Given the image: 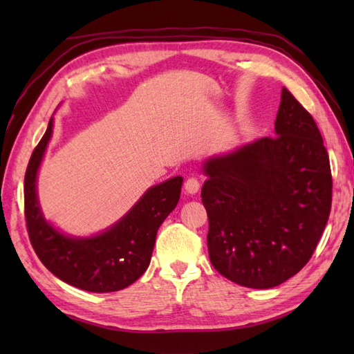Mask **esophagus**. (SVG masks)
Returning a JSON list of instances; mask_svg holds the SVG:
<instances>
[{
  "instance_id": "esophagus-1",
  "label": "esophagus",
  "mask_w": 354,
  "mask_h": 354,
  "mask_svg": "<svg viewBox=\"0 0 354 354\" xmlns=\"http://www.w3.org/2000/svg\"><path fill=\"white\" fill-rule=\"evenodd\" d=\"M184 190L189 194H196L199 192V181L196 178H189L184 184Z\"/></svg>"
}]
</instances>
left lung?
<instances>
[{
	"mask_svg": "<svg viewBox=\"0 0 354 354\" xmlns=\"http://www.w3.org/2000/svg\"><path fill=\"white\" fill-rule=\"evenodd\" d=\"M202 169L208 255L217 272L252 289L299 272L328 221L332 171L318 126L295 97L281 89L275 137L209 158Z\"/></svg>",
	"mask_w": 354,
	"mask_h": 354,
	"instance_id": "1",
	"label": "left lung"
}]
</instances>
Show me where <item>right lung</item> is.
I'll use <instances>...</instances> for the list:
<instances>
[{"mask_svg":"<svg viewBox=\"0 0 354 354\" xmlns=\"http://www.w3.org/2000/svg\"><path fill=\"white\" fill-rule=\"evenodd\" d=\"M51 133L53 117L26 170L24 208L30 242L42 265L74 288L97 293L122 290L149 268L158 228L178 204L183 178L150 187L122 219L100 234H64L45 221L36 192L37 170Z\"/></svg>","mask_w":354,"mask_h":354,"instance_id":"obj_1","label":"right lung"}]
</instances>
